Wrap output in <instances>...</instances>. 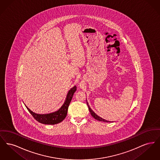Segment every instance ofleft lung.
<instances>
[{
    "label": "left lung",
    "instance_id": "left-lung-1",
    "mask_svg": "<svg viewBox=\"0 0 160 160\" xmlns=\"http://www.w3.org/2000/svg\"><path fill=\"white\" fill-rule=\"evenodd\" d=\"M87 105H88V108H89V112H90V113H91V114L93 118H95V119H97V120H98V121H103V122H110V121H106V120H105V119L101 118V117H99L98 115H97V114H95V113H94V112H93V110H92L91 108V107L89 106L88 102H87Z\"/></svg>",
    "mask_w": 160,
    "mask_h": 160
}]
</instances>
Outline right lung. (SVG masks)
I'll return each mask as SVG.
<instances>
[{
  "instance_id": "obj_1",
  "label": "right lung",
  "mask_w": 160,
  "mask_h": 160,
  "mask_svg": "<svg viewBox=\"0 0 160 160\" xmlns=\"http://www.w3.org/2000/svg\"><path fill=\"white\" fill-rule=\"evenodd\" d=\"M76 86H74L69 91L66 97V99L62 106L61 107L58 111H56L53 113H50L48 114H37L32 112L26 106V107L29 112V113L34 118V119L39 123L46 125L57 124L62 122L66 118L68 112L69 105L72 98L74 92L76 91Z\"/></svg>"
}]
</instances>
